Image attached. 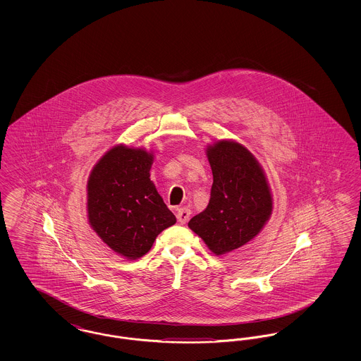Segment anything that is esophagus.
I'll use <instances>...</instances> for the list:
<instances>
[{"label":"esophagus","instance_id":"obj_1","mask_svg":"<svg viewBox=\"0 0 361 361\" xmlns=\"http://www.w3.org/2000/svg\"><path fill=\"white\" fill-rule=\"evenodd\" d=\"M189 216H190V209H188L187 207H181L177 209V221L180 224H185L189 221Z\"/></svg>","mask_w":361,"mask_h":361}]
</instances>
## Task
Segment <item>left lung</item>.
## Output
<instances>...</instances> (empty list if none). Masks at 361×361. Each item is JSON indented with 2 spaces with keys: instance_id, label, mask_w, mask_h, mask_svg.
Masks as SVG:
<instances>
[{
  "instance_id": "left-lung-1",
  "label": "left lung",
  "mask_w": 361,
  "mask_h": 361,
  "mask_svg": "<svg viewBox=\"0 0 361 361\" xmlns=\"http://www.w3.org/2000/svg\"><path fill=\"white\" fill-rule=\"evenodd\" d=\"M214 183L206 209L189 221V228L222 256L253 240L272 214V195L257 159L233 140L207 147Z\"/></svg>"
}]
</instances>
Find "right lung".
Masks as SVG:
<instances>
[{
    "mask_svg": "<svg viewBox=\"0 0 361 361\" xmlns=\"http://www.w3.org/2000/svg\"><path fill=\"white\" fill-rule=\"evenodd\" d=\"M153 153L118 145L94 165L87 180V219L114 252L145 256L157 235L176 224L150 180Z\"/></svg>",
    "mask_w": 361,
    "mask_h": 361,
    "instance_id": "right-lung-1",
    "label": "right lung"
}]
</instances>
